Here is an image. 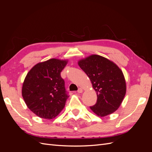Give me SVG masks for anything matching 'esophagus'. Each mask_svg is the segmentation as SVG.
Returning a JSON list of instances; mask_svg holds the SVG:
<instances>
[{"label": "esophagus", "instance_id": "34e87169", "mask_svg": "<svg viewBox=\"0 0 152 152\" xmlns=\"http://www.w3.org/2000/svg\"><path fill=\"white\" fill-rule=\"evenodd\" d=\"M83 91H84V90H83V89H82V88H79V89H78V93H83Z\"/></svg>", "mask_w": 152, "mask_h": 152}]
</instances>
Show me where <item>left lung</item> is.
I'll list each match as a JSON object with an SVG mask.
<instances>
[{"label":"left lung","mask_w":152,"mask_h":152,"mask_svg":"<svg viewBox=\"0 0 152 152\" xmlns=\"http://www.w3.org/2000/svg\"><path fill=\"white\" fill-rule=\"evenodd\" d=\"M88 76L97 94V102L90 108L103 117L115 112L126 93V82L122 71L115 63L97 54H92L78 61Z\"/></svg>","instance_id":"8db88e82"}]
</instances>
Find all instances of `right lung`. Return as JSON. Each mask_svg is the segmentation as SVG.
Wrapping results in <instances>:
<instances>
[{"instance_id": "add662e5", "label": "right lung", "mask_w": 152, "mask_h": 152, "mask_svg": "<svg viewBox=\"0 0 152 152\" xmlns=\"http://www.w3.org/2000/svg\"><path fill=\"white\" fill-rule=\"evenodd\" d=\"M68 62L52 58L36 64L27 73L21 94L27 107L37 116L53 119L65 107L69 96L60 73Z\"/></svg>"}]
</instances>
